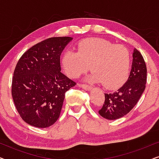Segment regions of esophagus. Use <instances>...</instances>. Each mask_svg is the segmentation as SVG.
Returning <instances> with one entry per match:
<instances>
[{"mask_svg":"<svg viewBox=\"0 0 159 159\" xmlns=\"http://www.w3.org/2000/svg\"><path fill=\"white\" fill-rule=\"evenodd\" d=\"M80 85L82 89H84V90H90L91 89H92V87L89 86V85H88V84H80Z\"/></svg>","mask_w":159,"mask_h":159,"instance_id":"esophagus-1","label":"esophagus"}]
</instances>
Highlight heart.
<instances>
[{"instance_id": "obj_1", "label": "heart", "mask_w": 159, "mask_h": 159, "mask_svg": "<svg viewBox=\"0 0 159 159\" xmlns=\"http://www.w3.org/2000/svg\"><path fill=\"white\" fill-rule=\"evenodd\" d=\"M77 51L69 50L62 56L63 69L71 78L79 77L90 69V80L103 82L108 89L119 88L129 75L131 56L127 48L102 38L80 41Z\"/></svg>"}]
</instances>
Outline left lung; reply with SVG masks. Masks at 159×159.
Masks as SVG:
<instances>
[{
	"label": "left lung",
	"instance_id": "left-lung-1",
	"mask_svg": "<svg viewBox=\"0 0 159 159\" xmlns=\"http://www.w3.org/2000/svg\"><path fill=\"white\" fill-rule=\"evenodd\" d=\"M132 58V69L127 82L115 92L105 93V102L98 112L108 120L118 119L127 114L145 90L147 81L145 62L136 48L134 49Z\"/></svg>",
	"mask_w": 159,
	"mask_h": 159
}]
</instances>
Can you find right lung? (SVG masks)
<instances>
[{
    "label": "right lung",
    "mask_w": 159,
    "mask_h": 159,
    "mask_svg": "<svg viewBox=\"0 0 159 159\" xmlns=\"http://www.w3.org/2000/svg\"><path fill=\"white\" fill-rule=\"evenodd\" d=\"M51 38L34 45L19 58L11 94L21 119L38 128L53 125L60 116L65 93L76 83L61 72L60 56L72 40Z\"/></svg>",
    "instance_id": "add662e5"
}]
</instances>
